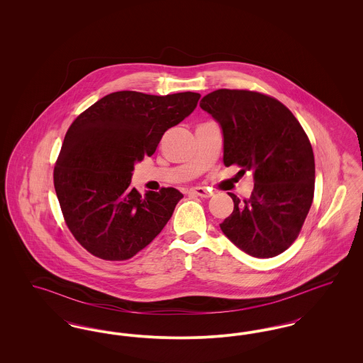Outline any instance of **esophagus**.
Segmentation results:
<instances>
[{"label": "esophagus", "instance_id": "obj_1", "mask_svg": "<svg viewBox=\"0 0 363 363\" xmlns=\"http://www.w3.org/2000/svg\"><path fill=\"white\" fill-rule=\"evenodd\" d=\"M190 194H194V196H199V197H204V199H208V197H211L213 193L212 191H209V190L206 189V188H191L189 190Z\"/></svg>", "mask_w": 363, "mask_h": 363}]
</instances>
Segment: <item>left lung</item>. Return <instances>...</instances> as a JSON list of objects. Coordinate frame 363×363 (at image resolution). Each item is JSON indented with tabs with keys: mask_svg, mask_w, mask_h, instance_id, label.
I'll list each match as a JSON object with an SVG mask.
<instances>
[{
	"mask_svg": "<svg viewBox=\"0 0 363 363\" xmlns=\"http://www.w3.org/2000/svg\"><path fill=\"white\" fill-rule=\"evenodd\" d=\"M200 107L223 132V162L253 172L249 200L234 201L220 223L225 237L245 253L269 259L291 246L309 213L314 194L311 141L293 113L277 99L246 89H216Z\"/></svg>",
	"mask_w": 363,
	"mask_h": 363,
	"instance_id": "8db88e82",
	"label": "left lung"
}]
</instances>
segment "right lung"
<instances>
[{
    "instance_id": "add662e5",
    "label": "right lung",
    "mask_w": 363,
    "mask_h": 363,
    "mask_svg": "<svg viewBox=\"0 0 363 363\" xmlns=\"http://www.w3.org/2000/svg\"><path fill=\"white\" fill-rule=\"evenodd\" d=\"M200 96L118 91L70 125L54 167V188L70 233L91 255L130 259L170 220L184 194L162 188L141 196L130 186L132 172L144 156L154 155L167 129L191 114Z\"/></svg>"
}]
</instances>
